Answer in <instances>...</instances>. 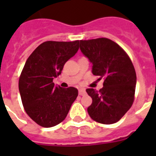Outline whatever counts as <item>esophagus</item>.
<instances>
[{
    "label": "esophagus",
    "mask_w": 156,
    "mask_h": 156,
    "mask_svg": "<svg viewBox=\"0 0 156 156\" xmlns=\"http://www.w3.org/2000/svg\"><path fill=\"white\" fill-rule=\"evenodd\" d=\"M86 94V90L84 88H80L79 89V94L80 95H84Z\"/></svg>",
    "instance_id": "1"
}]
</instances>
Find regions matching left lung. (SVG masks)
I'll use <instances>...</instances> for the list:
<instances>
[{
  "label": "left lung",
  "mask_w": 156,
  "mask_h": 156,
  "mask_svg": "<svg viewBox=\"0 0 156 156\" xmlns=\"http://www.w3.org/2000/svg\"><path fill=\"white\" fill-rule=\"evenodd\" d=\"M80 49L93 65L92 73L104 79L99 91L86 90L92 98L88 114L103 124L118 122L134 99L137 76L131 60L120 46L108 38L80 41Z\"/></svg>",
  "instance_id": "1"
}]
</instances>
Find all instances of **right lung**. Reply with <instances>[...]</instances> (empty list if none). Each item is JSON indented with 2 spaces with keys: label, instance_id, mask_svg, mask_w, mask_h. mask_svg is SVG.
<instances>
[{
  "label": "right lung",
  "instance_id": "add662e5",
  "mask_svg": "<svg viewBox=\"0 0 156 156\" xmlns=\"http://www.w3.org/2000/svg\"><path fill=\"white\" fill-rule=\"evenodd\" d=\"M79 43L46 41L26 62L19 77V93L25 111L40 126L52 127L62 122L78 96L76 88L61 87L53 80L78 51Z\"/></svg>",
  "mask_w": 156,
  "mask_h": 156
}]
</instances>
